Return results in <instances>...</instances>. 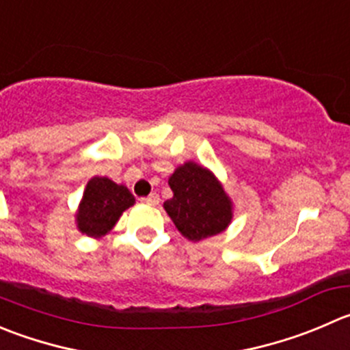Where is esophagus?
I'll return each mask as SVG.
<instances>
[{
  "label": "esophagus",
  "instance_id": "1",
  "mask_svg": "<svg viewBox=\"0 0 350 350\" xmlns=\"http://www.w3.org/2000/svg\"><path fill=\"white\" fill-rule=\"evenodd\" d=\"M142 203H147V205H157L159 203V195L157 193H150L148 196L142 198Z\"/></svg>",
  "mask_w": 350,
  "mask_h": 350
}]
</instances>
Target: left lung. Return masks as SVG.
<instances>
[{
  "label": "left lung",
  "mask_w": 350,
  "mask_h": 350,
  "mask_svg": "<svg viewBox=\"0 0 350 350\" xmlns=\"http://www.w3.org/2000/svg\"><path fill=\"white\" fill-rule=\"evenodd\" d=\"M169 186L174 196L164 203V208L189 241L215 236L229 226L230 200L208 169L186 162L169 178Z\"/></svg>",
  "instance_id": "8db88e82"
}]
</instances>
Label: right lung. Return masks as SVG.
Segmentation results:
<instances>
[{
    "mask_svg": "<svg viewBox=\"0 0 350 350\" xmlns=\"http://www.w3.org/2000/svg\"><path fill=\"white\" fill-rule=\"evenodd\" d=\"M135 203L126 186H120L109 178H92L85 188L83 200L77 213L78 229L90 237L109 232L121 213Z\"/></svg>",
    "mask_w": 350,
    "mask_h": 350,
    "instance_id": "right-lung-1",
    "label": "right lung"
}]
</instances>
